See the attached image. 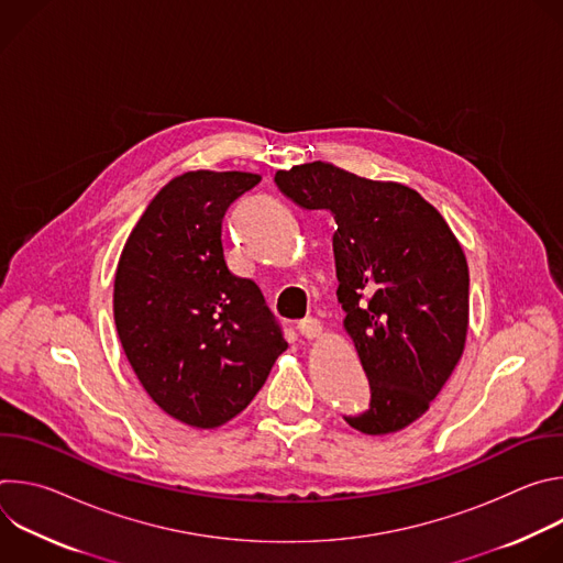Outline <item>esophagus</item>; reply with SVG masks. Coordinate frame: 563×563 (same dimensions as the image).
Segmentation results:
<instances>
[{"instance_id":"34e87169","label":"esophagus","mask_w":563,"mask_h":563,"mask_svg":"<svg viewBox=\"0 0 563 563\" xmlns=\"http://www.w3.org/2000/svg\"><path fill=\"white\" fill-rule=\"evenodd\" d=\"M298 332H300L305 339L313 341V339H318L320 334H323V325H320L316 318H305V320H300V323H298Z\"/></svg>"}]
</instances>
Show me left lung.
<instances>
[{
    "label": "left lung",
    "mask_w": 563,
    "mask_h": 563,
    "mask_svg": "<svg viewBox=\"0 0 563 563\" xmlns=\"http://www.w3.org/2000/svg\"><path fill=\"white\" fill-rule=\"evenodd\" d=\"M274 180L298 207L336 220V296L372 394L345 421L363 434L404 430L428 412L465 347L470 274L456 235L406 185L320 159Z\"/></svg>",
    "instance_id": "obj_1"
}]
</instances>
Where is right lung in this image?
<instances>
[{"label": "right lung", "instance_id": "1", "mask_svg": "<svg viewBox=\"0 0 563 563\" xmlns=\"http://www.w3.org/2000/svg\"><path fill=\"white\" fill-rule=\"evenodd\" d=\"M243 172H187L157 191L122 250L113 316L146 394L211 430L243 412L287 350L263 291L229 272L222 218L256 187Z\"/></svg>", "mask_w": 563, "mask_h": 563}]
</instances>
